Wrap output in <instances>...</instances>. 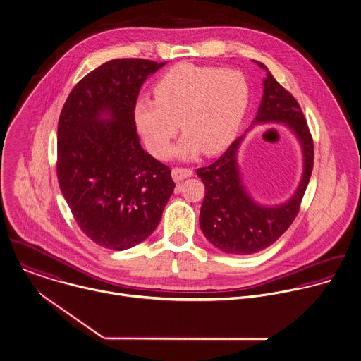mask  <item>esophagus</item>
Wrapping results in <instances>:
<instances>
[{"mask_svg": "<svg viewBox=\"0 0 361 361\" xmlns=\"http://www.w3.org/2000/svg\"><path fill=\"white\" fill-rule=\"evenodd\" d=\"M171 176H173V180L176 183H180L188 177L192 176V170L191 169H184V167H174L171 170Z\"/></svg>", "mask_w": 361, "mask_h": 361, "instance_id": "esophagus-1", "label": "esophagus"}]
</instances>
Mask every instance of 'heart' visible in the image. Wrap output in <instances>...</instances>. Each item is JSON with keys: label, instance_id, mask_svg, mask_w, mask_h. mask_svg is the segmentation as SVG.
I'll return each instance as SVG.
<instances>
[{"label": "heart", "instance_id": "obj_1", "mask_svg": "<svg viewBox=\"0 0 361 361\" xmlns=\"http://www.w3.org/2000/svg\"><path fill=\"white\" fill-rule=\"evenodd\" d=\"M154 97L137 99L133 108L146 149L166 159L180 122L185 135L176 154L192 159L201 150L215 154L231 143L247 105L249 87L233 68L180 64L156 82Z\"/></svg>", "mask_w": 361, "mask_h": 361}]
</instances>
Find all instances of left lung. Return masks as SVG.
<instances>
[{"instance_id": "obj_1", "label": "left lung", "mask_w": 361, "mask_h": 361, "mask_svg": "<svg viewBox=\"0 0 361 361\" xmlns=\"http://www.w3.org/2000/svg\"><path fill=\"white\" fill-rule=\"evenodd\" d=\"M255 63L267 74L263 78V97L252 126L286 125L298 139L304 166L295 192L280 205L256 202L243 184L238 153L246 135L238 137L215 163L197 170L205 185L200 212L201 231L215 247L239 256L264 250L290 228L300 211L314 167V142L297 99L276 81L263 63Z\"/></svg>"}]
</instances>
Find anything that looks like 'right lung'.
I'll return each instance as SVG.
<instances>
[{
	"label": "right lung",
	"instance_id": "add662e5",
	"mask_svg": "<svg viewBox=\"0 0 361 361\" xmlns=\"http://www.w3.org/2000/svg\"><path fill=\"white\" fill-rule=\"evenodd\" d=\"M166 63L115 59L71 90L57 128V180L80 229L98 246L130 249L157 228L171 170L140 146L133 108Z\"/></svg>",
	"mask_w": 361,
	"mask_h": 361
}]
</instances>
